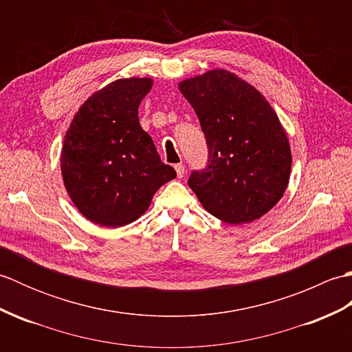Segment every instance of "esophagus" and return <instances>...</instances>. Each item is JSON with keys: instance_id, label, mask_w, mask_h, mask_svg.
Returning a JSON list of instances; mask_svg holds the SVG:
<instances>
[{"instance_id": "esophagus-1", "label": "esophagus", "mask_w": 352, "mask_h": 352, "mask_svg": "<svg viewBox=\"0 0 352 352\" xmlns=\"http://www.w3.org/2000/svg\"><path fill=\"white\" fill-rule=\"evenodd\" d=\"M175 170H177V177L178 178H183L184 177V164L183 163H178V164H175Z\"/></svg>"}]
</instances>
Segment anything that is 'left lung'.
I'll return each mask as SVG.
<instances>
[{
  "label": "left lung",
  "mask_w": 352,
  "mask_h": 352,
  "mask_svg": "<svg viewBox=\"0 0 352 352\" xmlns=\"http://www.w3.org/2000/svg\"><path fill=\"white\" fill-rule=\"evenodd\" d=\"M206 134L208 164L189 178L206 210L239 226L267 213L286 192L292 168L287 134L271 104L227 69L178 83Z\"/></svg>",
  "instance_id": "1"
}]
</instances>
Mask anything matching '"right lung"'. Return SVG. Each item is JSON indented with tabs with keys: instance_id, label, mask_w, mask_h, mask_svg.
Wrapping results in <instances>:
<instances>
[{
	"instance_id": "1",
	"label": "right lung",
	"mask_w": 352,
	"mask_h": 352,
	"mask_svg": "<svg viewBox=\"0 0 352 352\" xmlns=\"http://www.w3.org/2000/svg\"><path fill=\"white\" fill-rule=\"evenodd\" d=\"M153 78H119L89 96L65 134L60 169L78 212L102 227L139 219L154 193L174 180L154 142L139 124L140 101Z\"/></svg>"
}]
</instances>
